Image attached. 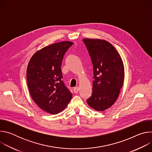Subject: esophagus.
<instances>
[{"mask_svg":"<svg viewBox=\"0 0 152 152\" xmlns=\"http://www.w3.org/2000/svg\"><path fill=\"white\" fill-rule=\"evenodd\" d=\"M73 91H74V93H77L79 91V86H76V87H75L73 88Z\"/></svg>","mask_w":152,"mask_h":152,"instance_id":"obj_1","label":"esophagus"}]
</instances>
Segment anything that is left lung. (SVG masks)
Here are the masks:
<instances>
[{
    "label": "left lung",
    "instance_id": "obj_1",
    "mask_svg": "<svg viewBox=\"0 0 152 152\" xmlns=\"http://www.w3.org/2000/svg\"><path fill=\"white\" fill-rule=\"evenodd\" d=\"M91 56L94 80L88 105L97 111L110 107L117 100L124 79L123 60L116 49L104 39L83 38Z\"/></svg>",
    "mask_w": 152,
    "mask_h": 152
}]
</instances>
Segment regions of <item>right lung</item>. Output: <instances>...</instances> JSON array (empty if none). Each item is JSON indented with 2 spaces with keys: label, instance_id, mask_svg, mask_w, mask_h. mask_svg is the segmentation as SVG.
I'll use <instances>...</instances> for the list:
<instances>
[{
  "label": "right lung",
  "instance_id": "right-lung-1",
  "mask_svg": "<svg viewBox=\"0 0 152 152\" xmlns=\"http://www.w3.org/2000/svg\"><path fill=\"white\" fill-rule=\"evenodd\" d=\"M73 44L69 41L55 42L36 52L27 67L29 91L34 102L43 111L56 114L67 107L72 93L62 80L64 56Z\"/></svg>",
  "mask_w": 152,
  "mask_h": 152
}]
</instances>
